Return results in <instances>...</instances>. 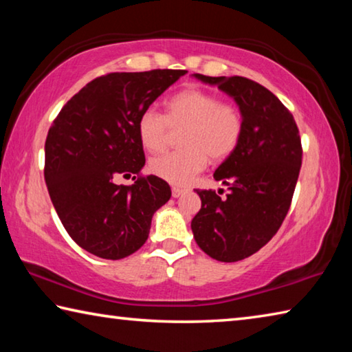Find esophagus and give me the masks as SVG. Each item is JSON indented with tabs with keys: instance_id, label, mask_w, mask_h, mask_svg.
I'll return each mask as SVG.
<instances>
[{
	"instance_id": "esophagus-1",
	"label": "esophagus",
	"mask_w": 352,
	"mask_h": 352,
	"mask_svg": "<svg viewBox=\"0 0 352 352\" xmlns=\"http://www.w3.org/2000/svg\"><path fill=\"white\" fill-rule=\"evenodd\" d=\"M184 189L183 188H178V186H172V197H180V195H183Z\"/></svg>"
}]
</instances>
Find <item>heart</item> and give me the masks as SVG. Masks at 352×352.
<instances>
[{
	"mask_svg": "<svg viewBox=\"0 0 352 352\" xmlns=\"http://www.w3.org/2000/svg\"><path fill=\"white\" fill-rule=\"evenodd\" d=\"M138 138L147 152L164 151L172 132H180V151L151 160V170L170 184H186L210 163L228 160L239 147L243 116L239 107L225 102L219 94L188 87L166 100L164 115L147 109L136 122Z\"/></svg>",
	"mask_w": 352,
	"mask_h": 352,
	"instance_id": "b5f03b06",
	"label": "heart"
}]
</instances>
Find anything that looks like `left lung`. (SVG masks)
<instances>
[{
  "label": "left lung",
  "mask_w": 352,
  "mask_h": 352,
  "mask_svg": "<svg viewBox=\"0 0 352 352\" xmlns=\"http://www.w3.org/2000/svg\"><path fill=\"white\" fill-rule=\"evenodd\" d=\"M197 79L228 93L243 116L239 147L214 172L230 189H195L200 211L190 222L194 239L212 259L236 262L265 245L283 225L301 169L300 130L275 94L247 77Z\"/></svg>",
  "instance_id": "8db88e82"
}]
</instances>
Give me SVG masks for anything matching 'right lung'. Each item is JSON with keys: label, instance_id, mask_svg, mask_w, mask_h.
Returning <instances> with one entry per match:
<instances>
[{"label": "right lung", "instance_id": "obj_1", "mask_svg": "<svg viewBox=\"0 0 352 352\" xmlns=\"http://www.w3.org/2000/svg\"><path fill=\"white\" fill-rule=\"evenodd\" d=\"M186 73L152 69L96 77L52 122L45 142L47 192L71 239L88 253L113 261L135 253L147 241L153 212L170 199L163 178L141 175L146 157L136 122ZM119 175L137 182L116 185Z\"/></svg>", "mask_w": 352, "mask_h": 352}]
</instances>
